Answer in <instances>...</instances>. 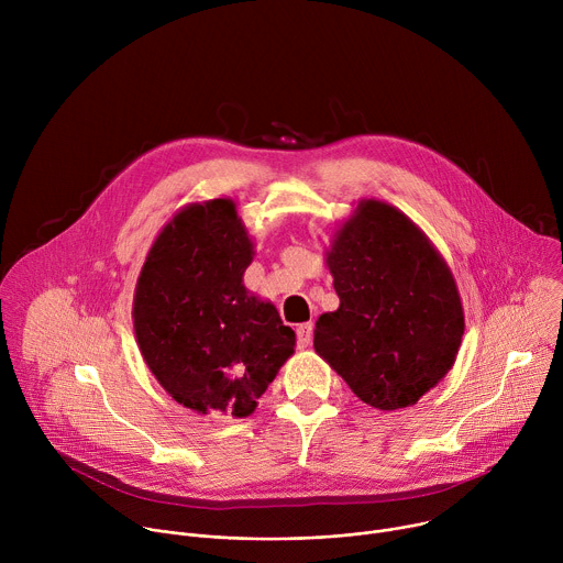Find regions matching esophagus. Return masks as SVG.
Masks as SVG:
<instances>
[{
  "label": "esophagus",
  "instance_id": "34e87169",
  "mask_svg": "<svg viewBox=\"0 0 563 563\" xmlns=\"http://www.w3.org/2000/svg\"><path fill=\"white\" fill-rule=\"evenodd\" d=\"M296 336H298V347H309V343H311V336H313V325L311 323H305V325H300L298 330H296Z\"/></svg>",
  "mask_w": 563,
  "mask_h": 563
}]
</instances>
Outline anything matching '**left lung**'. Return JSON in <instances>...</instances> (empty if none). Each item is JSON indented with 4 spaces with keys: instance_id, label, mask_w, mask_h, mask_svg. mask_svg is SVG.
<instances>
[{
    "instance_id": "1",
    "label": "left lung",
    "mask_w": 563,
    "mask_h": 563,
    "mask_svg": "<svg viewBox=\"0 0 563 563\" xmlns=\"http://www.w3.org/2000/svg\"><path fill=\"white\" fill-rule=\"evenodd\" d=\"M325 263L341 305L318 316L316 354L363 404L415 406L452 369L465 330L445 258L404 211L363 198L334 229Z\"/></svg>"
}]
</instances>
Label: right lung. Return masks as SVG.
<instances>
[{
    "label": "right lung",
    "mask_w": 563,
    "mask_h": 563,
    "mask_svg": "<svg viewBox=\"0 0 563 563\" xmlns=\"http://www.w3.org/2000/svg\"><path fill=\"white\" fill-rule=\"evenodd\" d=\"M254 240L231 198L191 202L159 229L133 294L140 354L180 406L209 417L254 415L296 334L245 269Z\"/></svg>",
    "instance_id": "right-lung-1"
}]
</instances>
